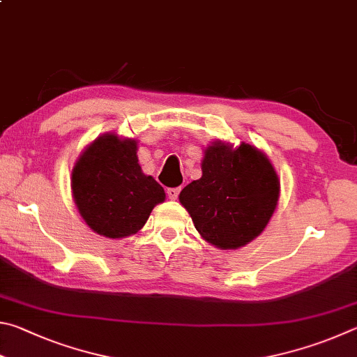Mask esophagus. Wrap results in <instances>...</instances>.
<instances>
[{
  "label": "esophagus",
  "mask_w": 357,
  "mask_h": 357,
  "mask_svg": "<svg viewBox=\"0 0 357 357\" xmlns=\"http://www.w3.org/2000/svg\"><path fill=\"white\" fill-rule=\"evenodd\" d=\"M180 195V188H169L167 190V197L171 199V201H175V199L178 197Z\"/></svg>",
  "instance_id": "34e87169"
}]
</instances>
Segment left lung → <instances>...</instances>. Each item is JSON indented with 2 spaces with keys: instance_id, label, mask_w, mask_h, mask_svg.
<instances>
[{
  "instance_id": "obj_1",
  "label": "left lung",
  "mask_w": 357,
  "mask_h": 357,
  "mask_svg": "<svg viewBox=\"0 0 357 357\" xmlns=\"http://www.w3.org/2000/svg\"><path fill=\"white\" fill-rule=\"evenodd\" d=\"M202 177L186 185L180 204L205 241L222 251L246 246L264 232L280 196L268 156L251 144L215 141L204 150Z\"/></svg>"
}]
</instances>
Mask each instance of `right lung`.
<instances>
[{"instance_id":"right-lung-1","label":"right lung","mask_w":357,"mask_h":357,"mask_svg":"<svg viewBox=\"0 0 357 357\" xmlns=\"http://www.w3.org/2000/svg\"><path fill=\"white\" fill-rule=\"evenodd\" d=\"M136 153V139L105 133L81 152L72 169L75 205L87 226L106 238L136 234L166 199L162 186L142 172Z\"/></svg>"}]
</instances>
